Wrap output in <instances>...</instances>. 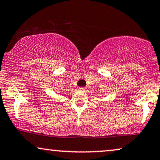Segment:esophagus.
<instances>
[{"mask_svg":"<svg viewBox=\"0 0 160 160\" xmlns=\"http://www.w3.org/2000/svg\"><path fill=\"white\" fill-rule=\"evenodd\" d=\"M79 89H80V91H82V92H85L86 90V88L85 87H80V88H79Z\"/></svg>","mask_w":160,"mask_h":160,"instance_id":"34e87169","label":"esophagus"}]
</instances>
